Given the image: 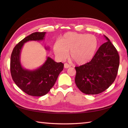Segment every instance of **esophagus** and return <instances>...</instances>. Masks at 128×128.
<instances>
[{"label":"esophagus","instance_id":"34e87169","mask_svg":"<svg viewBox=\"0 0 128 128\" xmlns=\"http://www.w3.org/2000/svg\"><path fill=\"white\" fill-rule=\"evenodd\" d=\"M64 66L65 68L67 69V68H70V65H69L68 64L65 63L64 65Z\"/></svg>","mask_w":128,"mask_h":128}]
</instances>
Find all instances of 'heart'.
<instances>
[{
	"mask_svg": "<svg viewBox=\"0 0 128 128\" xmlns=\"http://www.w3.org/2000/svg\"><path fill=\"white\" fill-rule=\"evenodd\" d=\"M97 47V40L94 35L68 32L54 43L53 51L60 60L67 58L70 51V58L75 63L83 65L93 58Z\"/></svg>",
	"mask_w": 128,
	"mask_h": 128,
	"instance_id": "obj_1",
	"label": "heart"
}]
</instances>
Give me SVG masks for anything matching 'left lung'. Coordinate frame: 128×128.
Here are the masks:
<instances>
[{
    "label": "left lung",
    "instance_id": "left-lung-1",
    "mask_svg": "<svg viewBox=\"0 0 128 128\" xmlns=\"http://www.w3.org/2000/svg\"><path fill=\"white\" fill-rule=\"evenodd\" d=\"M100 46L89 62L75 67V81L83 93L96 94L105 91L114 81L119 66L117 50L110 39Z\"/></svg>",
    "mask_w": 128,
    "mask_h": 128
}]
</instances>
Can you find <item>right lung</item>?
<instances>
[{
    "instance_id": "1",
    "label": "right lung",
    "mask_w": 128,
    "mask_h": 128,
    "mask_svg": "<svg viewBox=\"0 0 128 128\" xmlns=\"http://www.w3.org/2000/svg\"><path fill=\"white\" fill-rule=\"evenodd\" d=\"M46 32H34L16 44L11 55L10 72L13 81L26 94L32 96H42L47 94L56 83L64 64L56 62L47 56L42 66L37 69H25L21 62V53L25 43L29 41H42ZM46 50L50 47L44 46Z\"/></svg>"
}]
</instances>
